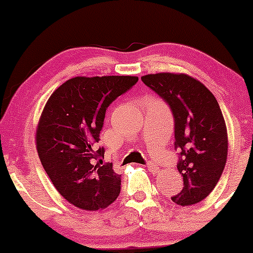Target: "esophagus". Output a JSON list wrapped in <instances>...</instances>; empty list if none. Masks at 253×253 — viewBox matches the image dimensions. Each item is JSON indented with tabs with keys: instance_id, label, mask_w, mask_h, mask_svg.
I'll use <instances>...</instances> for the list:
<instances>
[{
	"instance_id": "34e87169",
	"label": "esophagus",
	"mask_w": 253,
	"mask_h": 253,
	"mask_svg": "<svg viewBox=\"0 0 253 253\" xmlns=\"http://www.w3.org/2000/svg\"><path fill=\"white\" fill-rule=\"evenodd\" d=\"M147 168L150 170V171L153 172V174H157V172H159V168H158L157 165L154 164V163L149 162V163H148V164H147Z\"/></svg>"
}]
</instances>
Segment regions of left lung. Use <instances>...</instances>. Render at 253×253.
Returning <instances> with one entry per match:
<instances>
[{
	"mask_svg": "<svg viewBox=\"0 0 253 253\" xmlns=\"http://www.w3.org/2000/svg\"><path fill=\"white\" fill-rule=\"evenodd\" d=\"M141 78L165 99L174 115L183 188L172 201L183 207L196 205L213 191L226 164L228 129L220 106L202 82L186 73H150Z\"/></svg>",
	"mask_w": 253,
	"mask_h": 253,
	"instance_id": "obj_1",
	"label": "left lung"
}]
</instances>
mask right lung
Here are the masks:
<instances>
[{
  "instance_id": "obj_1",
  "label": "right lung",
  "mask_w": 253,
  "mask_h": 253,
  "mask_svg": "<svg viewBox=\"0 0 253 253\" xmlns=\"http://www.w3.org/2000/svg\"><path fill=\"white\" fill-rule=\"evenodd\" d=\"M137 81L136 76L71 78L51 94L40 115L35 132L40 162L58 193L79 209L99 211L119 197L121 175L112 165L95 164L105 150L93 145L106 108Z\"/></svg>"
}]
</instances>
